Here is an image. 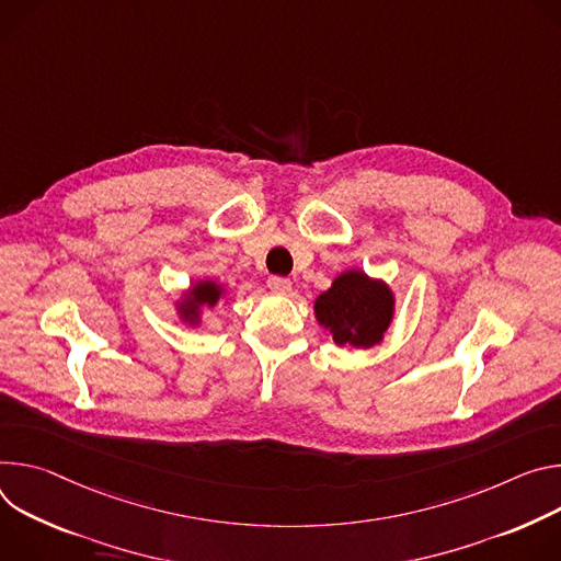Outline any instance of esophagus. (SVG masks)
I'll return each mask as SVG.
<instances>
[{
	"label": "esophagus",
	"instance_id": "obj_1",
	"mask_svg": "<svg viewBox=\"0 0 561 561\" xmlns=\"http://www.w3.org/2000/svg\"><path fill=\"white\" fill-rule=\"evenodd\" d=\"M267 287H270L272 291H276V294H287V291L291 289V280L285 278V276H270Z\"/></svg>",
	"mask_w": 561,
	"mask_h": 561
}]
</instances>
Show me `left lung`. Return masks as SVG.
<instances>
[{
    "mask_svg": "<svg viewBox=\"0 0 561 561\" xmlns=\"http://www.w3.org/2000/svg\"><path fill=\"white\" fill-rule=\"evenodd\" d=\"M317 319L343 347H369L383 339L392 321V294L363 272L341 274L317 298Z\"/></svg>",
    "mask_w": 561,
    "mask_h": 561,
    "instance_id": "1",
    "label": "left lung"
}]
</instances>
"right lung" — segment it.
Masks as SVG:
<instances>
[{
	"label": "right lung",
	"mask_w": 561,
	"mask_h": 561,
	"mask_svg": "<svg viewBox=\"0 0 561 561\" xmlns=\"http://www.w3.org/2000/svg\"><path fill=\"white\" fill-rule=\"evenodd\" d=\"M194 300L192 302H186V307H182L184 309V314L186 317H192V314H196V307L201 305V302H207V305H214L218 298H220V289H218V285L216 283H201L198 287H194Z\"/></svg>",
	"instance_id": "1"
}]
</instances>
